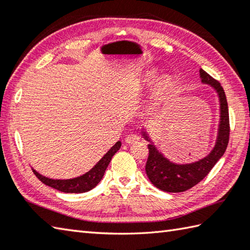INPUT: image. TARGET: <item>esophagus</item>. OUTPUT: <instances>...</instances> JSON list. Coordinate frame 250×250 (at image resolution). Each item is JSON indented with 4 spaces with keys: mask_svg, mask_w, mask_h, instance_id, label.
I'll list each match as a JSON object with an SVG mask.
<instances>
[{
    "mask_svg": "<svg viewBox=\"0 0 250 250\" xmlns=\"http://www.w3.org/2000/svg\"><path fill=\"white\" fill-rule=\"evenodd\" d=\"M139 140V137L137 135H127L125 138V143L126 144H136Z\"/></svg>",
    "mask_w": 250,
    "mask_h": 250,
    "instance_id": "1",
    "label": "esophagus"
}]
</instances>
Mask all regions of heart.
<instances>
[{"label": "heart", "mask_w": 250, "mask_h": 250, "mask_svg": "<svg viewBox=\"0 0 250 250\" xmlns=\"http://www.w3.org/2000/svg\"><path fill=\"white\" fill-rule=\"evenodd\" d=\"M154 72H148L144 75L143 83L144 84H150L155 79ZM175 87L174 79L169 76H164L154 83L151 92H150V107L155 110L159 109L163 103H166L167 99L171 97L172 92Z\"/></svg>", "instance_id": "obj_1"}]
</instances>
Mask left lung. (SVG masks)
Listing matches in <instances>:
<instances>
[{"mask_svg":"<svg viewBox=\"0 0 250 250\" xmlns=\"http://www.w3.org/2000/svg\"><path fill=\"white\" fill-rule=\"evenodd\" d=\"M201 83L209 84L213 88L219 97L220 102V122L218 127V135L213 149L208 155L198 161L191 163H174L169 161L164 154L155 148L151 139L146 133L145 128L141 134L150 141L148 145L149 157L146 163V173L153 185L163 191L182 192L197 185L200 181L208 175L209 172L215 166V163L223 157L227 150L229 138V106L225 92L219 82L206 73L204 69L199 70Z\"/></svg>","mask_w":250,"mask_h":250,"instance_id":"obj_1","label":"left lung"}]
</instances>
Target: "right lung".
<instances>
[{"label": "right lung", "mask_w": 250, "mask_h": 250, "mask_svg": "<svg viewBox=\"0 0 250 250\" xmlns=\"http://www.w3.org/2000/svg\"><path fill=\"white\" fill-rule=\"evenodd\" d=\"M121 146V141H117L109 151L103 155L100 161H99L90 171H88L87 173H84L78 177L69 178V180H53V178H49L41 175L40 173H38L34 168H32V172L35 173V175L39 178L42 183L52 188H54L56 190L63 192H74V194L86 192L91 190L92 188H95L98 184L100 183L103 175H104L107 166H109L111 162L112 157L119 151Z\"/></svg>", "instance_id": "obj_1"}]
</instances>
